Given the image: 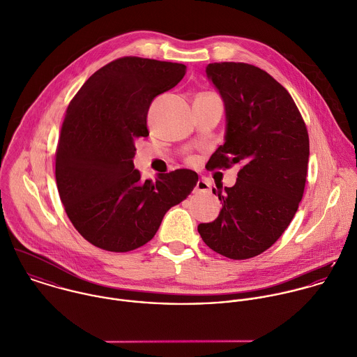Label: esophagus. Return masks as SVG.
Instances as JSON below:
<instances>
[{
  "label": "esophagus",
  "instance_id": "1",
  "mask_svg": "<svg viewBox=\"0 0 357 357\" xmlns=\"http://www.w3.org/2000/svg\"><path fill=\"white\" fill-rule=\"evenodd\" d=\"M210 189V182L207 179H199L196 183L197 192H207Z\"/></svg>",
  "mask_w": 357,
  "mask_h": 357
}]
</instances>
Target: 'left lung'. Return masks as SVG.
<instances>
[{
  "instance_id": "obj_1",
  "label": "left lung",
  "mask_w": 357,
  "mask_h": 357,
  "mask_svg": "<svg viewBox=\"0 0 357 357\" xmlns=\"http://www.w3.org/2000/svg\"><path fill=\"white\" fill-rule=\"evenodd\" d=\"M207 77L226 112V135L211 155L210 169L238 162L234 186L213 189L222 210L200 223L203 241L230 259H248L272 247L284 233L302 200L309 135L282 84L248 63H210Z\"/></svg>"
}]
</instances>
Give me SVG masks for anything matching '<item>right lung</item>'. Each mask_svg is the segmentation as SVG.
<instances>
[{
    "label": "right lung",
    "instance_id": "1",
    "mask_svg": "<svg viewBox=\"0 0 357 357\" xmlns=\"http://www.w3.org/2000/svg\"><path fill=\"white\" fill-rule=\"evenodd\" d=\"M185 73L182 63L124 56L93 73L73 98L55 176L73 226L95 247L112 252L142 247L165 213L195 189L199 176L190 169L143 182L132 161L135 139L149 135L150 103Z\"/></svg>",
    "mask_w": 357,
    "mask_h": 357
}]
</instances>
